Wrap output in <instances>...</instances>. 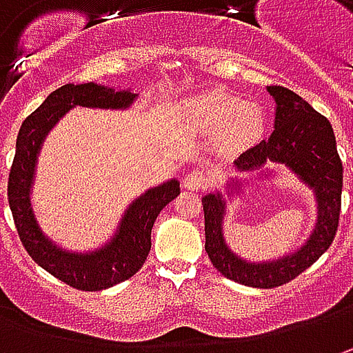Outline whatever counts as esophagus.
<instances>
[{"mask_svg": "<svg viewBox=\"0 0 353 353\" xmlns=\"http://www.w3.org/2000/svg\"><path fill=\"white\" fill-rule=\"evenodd\" d=\"M208 183H210V179L202 169L188 170L183 179L184 188H188V190H202V188L208 186Z\"/></svg>", "mask_w": 353, "mask_h": 353, "instance_id": "obj_1", "label": "esophagus"}]
</instances>
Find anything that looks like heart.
Returning a JSON list of instances; mask_svg holds the SVG:
<instances>
[{"instance_id":"heart-1","label":"heart","mask_w":353,"mask_h":353,"mask_svg":"<svg viewBox=\"0 0 353 353\" xmlns=\"http://www.w3.org/2000/svg\"><path fill=\"white\" fill-rule=\"evenodd\" d=\"M184 117L202 131L224 128L225 141L234 145L255 141L265 128L263 112L255 103H243L225 90H210L188 100L184 103Z\"/></svg>"}]
</instances>
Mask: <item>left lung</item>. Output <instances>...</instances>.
Instances as JSON below:
<instances>
[{
  "label": "left lung",
  "instance_id": "1",
  "mask_svg": "<svg viewBox=\"0 0 353 353\" xmlns=\"http://www.w3.org/2000/svg\"><path fill=\"white\" fill-rule=\"evenodd\" d=\"M275 100V121L269 139L251 147L234 161L239 174L255 172L257 181H275L279 174L273 165H283L312 192L316 220L306 239L291 253L275 259L253 261L237 255L224 234L230 204L245 196L251 183L241 176H230L224 190L202 196L206 253L212 265L236 283L273 289L289 283L319 259L330 248L342 206V161L336 149L332 125L324 116L305 102L299 94L283 86H267Z\"/></svg>",
  "mask_w": 353,
  "mask_h": 353
}]
</instances>
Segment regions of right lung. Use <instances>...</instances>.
Listing matches in <instances>:
<instances>
[{
    "label": "right lung",
    "instance_id": "right-lung-1",
    "mask_svg": "<svg viewBox=\"0 0 353 353\" xmlns=\"http://www.w3.org/2000/svg\"><path fill=\"white\" fill-rule=\"evenodd\" d=\"M139 94L131 88L105 86L96 82L64 84L21 123L15 159L9 172V208L21 241L29 255L45 271L80 291H103L133 277L151 250V230L159 212L181 194V183L169 179L147 188L123 210L114 234L102 245L88 251L62 248L48 237L37 218L33 188L43 143L52 128L78 105L100 110H129Z\"/></svg>",
    "mask_w": 353,
    "mask_h": 353
}]
</instances>
